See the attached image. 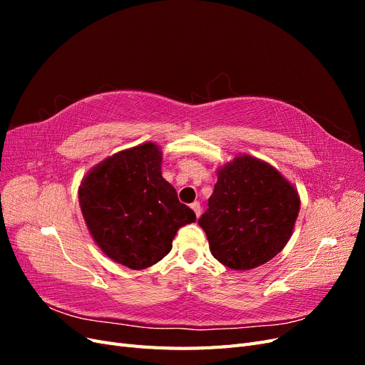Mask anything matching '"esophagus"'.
<instances>
[{"label": "esophagus", "mask_w": 365, "mask_h": 365, "mask_svg": "<svg viewBox=\"0 0 365 365\" xmlns=\"http://www.w3.org/2000/svg\"><path fill=\"white\" fill-rule=\"evenodd\" d=\"M190 207H192V210L195 212L196 217H200V216H201V212H202V210H201V204L197 202V201H195L193 204H190Z\"/></svg>", "instance_id": "obj_1"}]
</instances>
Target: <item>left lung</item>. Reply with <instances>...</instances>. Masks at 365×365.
<instances>
[{
	"instance_id": "obj_1",
	"label": "left lung",
	"mask_w": 365,
	"mask_h": 365,
	"mask_svg": "<svg viewBox=\"0 0 365 365\" xmlns=\"http://www.w3.org/2000/svg\"><path fill=\"white\" fill-rule=\"evenodd\" d=\"M298 212L295 187L269 163L244 153L217 169L213 195L197 224L216 260L247 271L284 248Z\"/></svg>"
}]
</instances>
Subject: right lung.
<instances>
[{"mask_svg":"<svg viewBox=\"0 0 365 365\" xmlns=\"http://www.w3.org/2000/svg\"><path fill=\"white\" fill-rule=\"evenodd\" d=\"M161 161L160 146L143 143L94 165L79 187L82 215L97 247L130 269L160 262L176 231L196 220L163 178Z\"/></svg>","mask_w":365,"mask_h":365,"instance_id":"right-lung-1","label":"right lung"}]
</instances>
